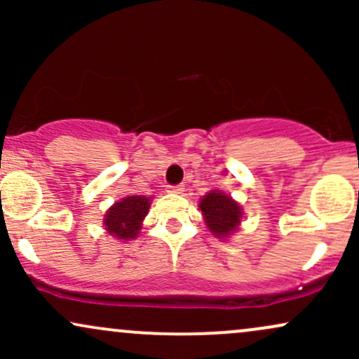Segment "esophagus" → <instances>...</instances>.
<instances>
[{"mask_svg":"<svg viewBox=\"0 0 359 359\" xmlns=\"http://www.w3.org/2000/svg\"><path fill=\"white\" fill-rule=\"evenodd\" d=\"M167 192L182 194L184 192V185L182 184H179V185H167Z\"/></svg>","mask_w":359,"mask_h":359,"instance_id":"esophagus-1","label":"esophagus"}]
</instances>
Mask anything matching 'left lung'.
Listing matches in <instances>:
<instances>
[{
  "mask_svg": "<svg viewBox=\"0 0 359 359\" xmlns=\"http://www.w3.org/2000/svg\"><path fill=\"white\" fill-rule=\"evenodd\" d=\"M201 211L204 214L209 231L217 238L231 234L241 222V208L236 201L222 192L212 191L201 199Z\"/></svg>",
  "mask_w": 359,
  "mask_h": 359,
  "instance_id": "8db88e82",
  "label": "left lung"
}]
</instances>
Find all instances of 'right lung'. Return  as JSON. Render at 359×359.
<instances>
[{
	"label": "right lung",
	"instance_id": "right-lung-1",
	"mask_svg": "<svg viewBox=\"0 0 359 359\" xmlns=\"http://www.w3.org/2000/svg\"><path fill=\"white\" fill-rule=\"evenodd\" d=\"M150 208V199L143 196L125 197L106 212L104 224L108 233L114 234L119 240H131L142 228L143 217Z\"/></svg>",
	"mask_w": 359,
	"mask_h": 359
}]
</instances>
